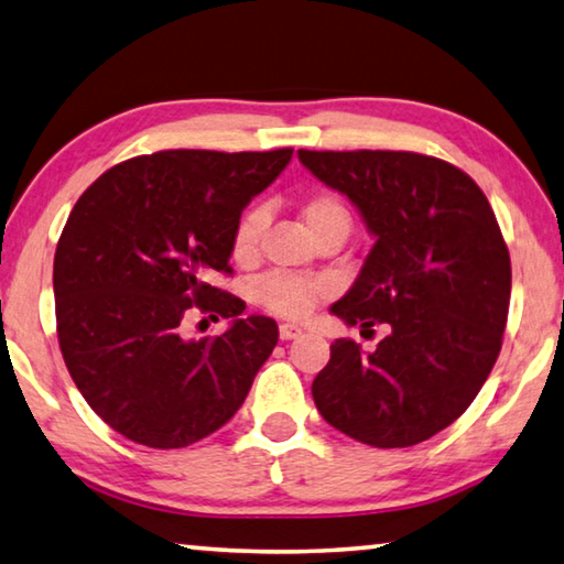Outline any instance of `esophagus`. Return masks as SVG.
I'll use <instances>...</instances> for the list:
<instances>
[{
  "mask_svg": "<svg viewBox=\"0 0 564 564\" xmlns=\"http://www.w3.org/2000/svg\"><path fill=\"white\" fill-rule=\"evenodd\" d=\"M301 333H303V328L295 326V323H281V326H279L281 340H293V338H299Z\"/></svg>",
  "mask_w": 564,
  "mask_h": 564,
  "instance_id": "1",
  "label": "esophagus"
}]
</instances>
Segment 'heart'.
I'll use <instances>...</instances> for the list:
<instances>
[{"mask_svg":"<svg viewBox=\"0 0 564 564\" xmlns=\"http://www.w3.org/2000/svg\"><path fill=\"white\" fill-rule=\"evenodd\" d=\"M301 218L313 238L333 226H350L348 208L330 194H316L305 198L301 204ZM263 231V208H248V212L238 218L231 238V253L236 263L248 265L259 259ZM328 291V283L321 279L269 273L256 283V301H259V305H263L265 311H271L281 318H305L323 299H326Z\"/></svg>","mask_w":564,"mask_h":564,"instance_id":"1","label":"heart"}]
</instances>
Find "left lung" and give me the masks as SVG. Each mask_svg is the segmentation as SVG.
Returning a JSON list of instances; mask_svg holds the SVG:
<instances>
[{"mask_svg": "<svg viewBox=\"0 0 564 564\" xmlns=\"http://www.w3.org/2000/svg\"><path fill=\"white\" fill-rule=\"evenodd\" d=\"M376 236L333 316L383 323L373 352L338 338L313 380L318 413L373 447H410L455 423L488 380L510 308V253L480 186L413 151H299Z\"/></svg>", "mask_w": 564, "mask_h": 564, "instance_id": "8db88e82", "label": "left lung"}]
</instances>
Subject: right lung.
<instances>
[{
  "label": "right lung",
  "mask_w": 564,
  "mask_h": 564,
  "mask_svg": "<svg viewBox=\"0 0 564 564\" xmlns=\"http://www.w3.org/2000/svg\"><path fill=\"white\" fill-rule=\"evenodd\" d=\"M293 149H171L111 166L74 204L54 253L56 336L69 376L104 423L171 451L212 435L279 343L273 318L216 285L234 273L246 204ZM194 312L228 317L216 339L183 338Z\"/></svg>",
  "instance_id": "1"
}]
</instances>
